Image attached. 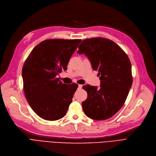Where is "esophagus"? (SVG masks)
Masks as SVG:
<instances>
[{
  "label": "esophagus",
  "mask_w": 156,
  "mask_h": 156,
  "mask_svg": "<svg viewBox=\"0 0 156 156\" xmlns=\"http://www.w3.org/2000/svg\"><path fill=\"white\" fill-rule=\"evenodd\" d=\"M82 87H83V85H81V84L78 85V88L79 89H81V88H82Z\"/></svg>",
  "instance_id": "obj_1"
}]
</instances>
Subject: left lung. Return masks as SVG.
Returning <instances> with one entry per match:
<instances>
[{
	"label": "left lung",
	"mask_w": 156,
	"mask_h": 156,
	"mask_svg": "<svg viewBox=\"0 0 156 156\" xmlns=\"http://www.w3.org/2000/svg\"><path fill=\"white\" fill-rule=\"evenodd\" d=\"M78 48L77 53L87 56L101 80L100 89L90 84L83 86L87 93L82 103L84 112L94 120L107 119L121 108L127 98L133 83L129 59L120 46L106 38L85 39Z\"/></svg>",
	"instance_id": "obj_1"
}]
</instances>
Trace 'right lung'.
I'll use <instances>...</instances> for the list:
<instances>
[{
	"mask_svg": "<svg viewBox=\"0 0 156 156\" xmlns=\"http://www.w3.org/2000/svg\"><path fill=\"white\" fill-rule=\"evenodd\" d=\"M81 39H47L31 51L22 69L23 90L32 110L43 119L63 117L78 84H65L56 76L67 69Z\"/></svg>",
	"mask_w": 156,
	"mask_h": 156,
	"instance_id": "right-lung-1",
	"label": "right lung"
}]
</instances>
